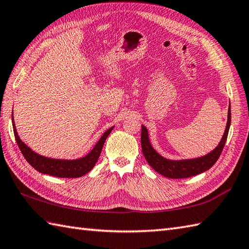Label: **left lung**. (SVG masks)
<instances>
[{
    "instance_id": "left-lung-1",
    "label": "left lung",
    "mask_w": 249,
    "mask_h": 249,
    "mask_svg": "<svg viewBox=\"0 0 249 249\" xmlns=\"http://www.w3.org/2000/svg\"><path fill=\"white\" fill-rule=\"evenodd\" d=\"M231 123V111L230 106L228 110V122H227L226 130L221 139L220 143L216 149L211 152L210 154L205 155L200 158H195V160H169L166 158L161 157L158 153L153 149L150 141L149 136H147V130L143 125L141 126V147L142 153L145 157L146 161L149 165L154 169L161 176L169 178H185L197 176L199 173H202L212 167L214 163L217 161L221 152L225 146L228 137L229 127Z\"/></svg>"
}]
</instances>
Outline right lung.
<instances>
[{"instance_id":"add662e5","label":"right lung","mask_w":249,"mask_h":249,"mask_svg":"<svg viewBox=\"0 0 249 249\" xmlns=\"http://www.w3.org/2000/svg\"><path fill=\"white\" fill-rule=\"evenodd\" d=\"M13 128H14V135L16 141L19 149L22 153V155L30 165L36 169L37 171L41 173L49 174V176H53L56 178H79L82 177L84 174L88 173L89 170H92V168L95 166V163L97 162L98 157L102 153L103 146L106 139L111 133V130L113 127L109 128L106 133L103 135L102 138L99 139L97 144L95 145L94 149L91 151V153L83 157L79 158V160H52V158L40 156L36 154L35 152L32 151L29 146H26L22 141L20 140L19 136L17 134V130L15 127L14 119H13Z\"/></svg>"}]
</instances>
